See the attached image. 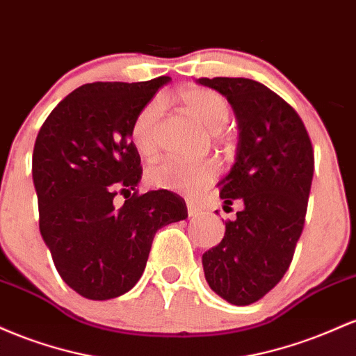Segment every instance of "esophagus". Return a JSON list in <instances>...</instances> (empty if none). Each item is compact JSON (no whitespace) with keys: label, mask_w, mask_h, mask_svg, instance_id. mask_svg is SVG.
Masks as SVG:
<instances>
[{"label":"esophagus","mask_w":356,"mask_h":356,"mask_svg":"<svg viewBox=\"0 0 356 356\" xmlns=\"http://www.w3.org/2000/svg\"><path fill=\"white\" fill-rule=\"evenodd\" d=\"M186 209H188L190 217H197V215H200V211H202V209L195 202H186Z\"/></svg>","instance_id":"esophagus-1"}]
</instances>
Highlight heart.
<instances>
[{"label":"heart","mask_w":356,"mask_h":356,"mask_svg":"<svg viewBox=\"0 0 356 356\" xmlns=\"http://www.w3.org/2000/svg\"><path fill=\"white\" fill-rule=\"evenodd\" d=\"M177 101L181 104L186 114L200 122L211 134L218 133L229 124L230 106L218 92L205 87H188L179 90ZM163 114V102L153 99L139 111L131 126V139L141 156L151 158L158 151V121ZM220 168L213 159L202 161H183V159H165L151 166L146 173L147 185L159 190L178 191V193H198L209 188L218 178Z\"/></svg>","instance_id":"heart-1"}]
</instances>
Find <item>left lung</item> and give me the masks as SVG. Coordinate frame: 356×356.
Returning <instances> with one entry per match:
<instances>
[{"label":"left lung","mask_w":356,"mask_h":356,"mask_svg":"<svg viewBox=\"0 0 356 356\" xmlns=\"http://www.w3.org/2000/svg\"><path fill=\"white\" fill-rule=\"evenodd\" d=\"M220 92L237 119L235 161L218 181L223 210L241 203L225 220L218 245L202 255L213 293L235 306L266 296L289 269L305 225L314 156L296 111L267 89L243 77L198 79Z\"/></svg>","instance_id":"1"}]
</instances>
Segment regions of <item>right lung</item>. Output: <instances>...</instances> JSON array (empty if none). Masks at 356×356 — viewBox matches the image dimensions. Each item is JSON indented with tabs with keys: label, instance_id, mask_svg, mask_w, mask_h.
<instances>
[{
	"label": "right lung",
	"instance_id": "right-lung-1",
	"mask_svg": "<svg viewBox=\"0 0 356 356\" xmlns=\"http://www.w3.org/2000/svg\"><path fill=\"white\" fill-rule=\"evenodd\" d=\"M170 81L86 83L51 111L37 136L31 175L40 234L63 282L87 299L133 289L154 234L188 217L173 191L131 197L143 175L131 126ZM118 191L128 198L121 207L112 202Z\"/></svg>",
	"mask_w": 356,
	"mask_h": 356
}]
</instances>
